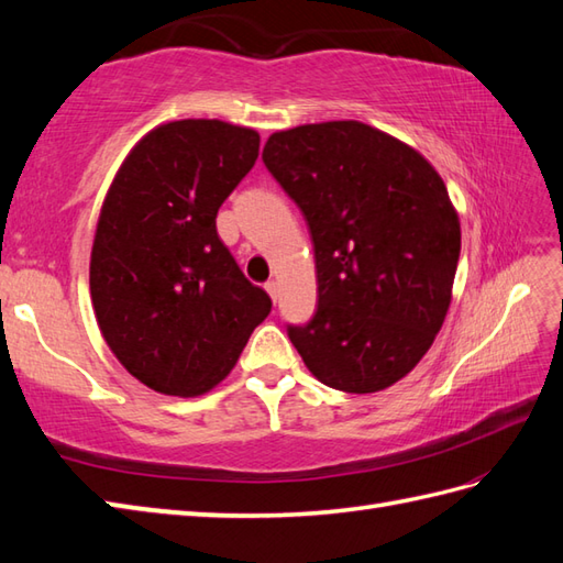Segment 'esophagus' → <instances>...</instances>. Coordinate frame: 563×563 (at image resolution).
<instances>
[{"instance_id":"34e87169","label":"esophagus","mask_w":563,"mask_h":563,"mask_svg":"<svg viewBox=\"0 0 563 563\" xmlns=\"http://www.w3.org/2000/svg\"><path fill=\"white\" fill-rule=\"evenodd\" d=\"M263 288H266V292L271 295V300H273V302H278V283H275V280H268L266 285H263Z\"/></svg>"}]
</instances>
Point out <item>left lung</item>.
Segmentation results:
<instances>
[{
  "mask_svg": "<svg viewBox=\"0 0 563 563\" xmlns=\"http://www.w3.org/2000/svg\"><path fill=\"white\" fill-rule=\"evenodd\" d=\"M263 164L305 214L317 312L288 336L327 387L369 394L409 375L445 321L460 220L421 154L357 121L273 133Z\"/></svg>",
  "mask_w": 563,
  "mask_h": 563,
  "instance_id": "obj_1",
  "label": "left lung"
}]
</instances>
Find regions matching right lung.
<instances>
[{
  "label": "right lung",
  "mask_w": 563,
  "mask_h": 563,
  "mask_svg": "<svg viewBox=\"0 0 563 563\" xmlns=\"http://www.w3.org/2000/svg\"><path fill=\"white\" fill-rule=\"evenodd\" d=\"M258 142L256 130L222 121L159 125L103 200L89 266L93 312L118 361L154 391L212 389L271 312L214 224L256 164Z\"/></svg>",
  "instance_id": "obj_1"
}]
</instances>
